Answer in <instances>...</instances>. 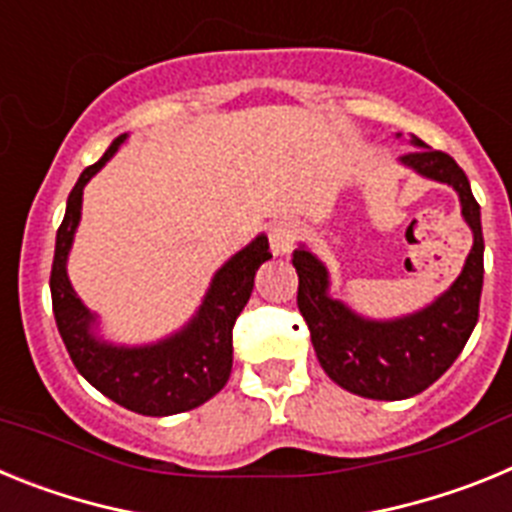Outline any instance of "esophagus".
Returning a JSON list of instances; mask_svg holds the SVG:
<instances>
[{
	"label": "esophagus",
	"instance_id": "obj_1",
	"mask_svg": "<svg viewBox=\"0 0 512 512\" xmlns=\"http://www.w3.org/2000/svg\"><path fill=\"white\" fill-rule=\"evenodd\" d=\"M297 233H300V225L295 220H289V217H279L274 223L269 225V246L271 251L277 253V256H284L295 248Z\"/></svg>",
	"mask_w": 512,
	"mask_h": 512
}]
</instances>
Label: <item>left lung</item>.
Masks as SVG:
<instances>
[{"label":"left lung","instance_id":"1","mask_svg":"<svg viewBox=\"0 0 512 512\" xmlns=\"http://www.w3.org/2000/svg\"><path fill=\"white\" fill-rule=\"evenodd\" d=\"M413 151L400 158L425 179L456 189L461 215L474 233V246L456 282L438 300L413 315L369 320L328 295L330 277L323 261L305 246L292 253L300 277L297 307L310 328L320 366L333 382L369 400H405L428 390L467 346L479 318L485 279V238L479 205L467 174L449 153L433 151L413 138Z\"/></svg>","mask_w":512,"mask_h":512}]
</instances>
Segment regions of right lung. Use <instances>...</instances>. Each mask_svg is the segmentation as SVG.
Segmentation results:
<instances>
[{
	"mask_svg": "<svg viewBox=\"0 0 512 512\" xmlns=\"http://www.w3.org/2000/svg\"><path fill=\"white\" fill-rule=\"evenodd\" d=\"M128 133L112 140L97 164L81 171L66 202V215L56 233L51 269V297L58 333L79 374L104 397L122 408L151 418L200 408L223 390L233 369V325L253 292V277L271 259L266 235L248 243L212 277L200 310L174 336L148 346H115L94 336L97 315L84 307L66 274L76 225L81 220V194Z\"/></svg>",
	"mask_w": 512,
	"mask_h": 512,
	"instance_id": "add662e5",
	"label": "right lung"
}]
</instances>
